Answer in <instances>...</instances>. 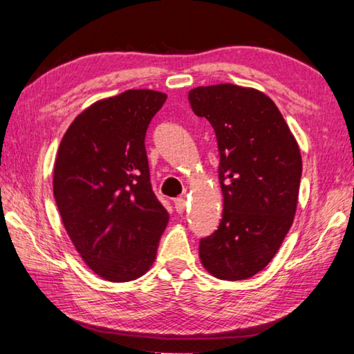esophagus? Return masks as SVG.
<instances>
[{
  "label": "esophagus",
  "mask_w": 354,
  "mask_h": 354,
  "mask_svg": "<svg viewBox=\"0 0 354 354\" xmlns=\"http://www.w3.org/2000/svg\"><path fill=\"white\" fill-rule=\"evenodd\" d=\"M185 205H187V203H185V198H176V200H175V209H176V212H178V214H183V212L185 211Z\"/></svg>",
  "instance_id": "esophagus-1"
}]
</instances>
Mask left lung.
<instances>
[{"label":"left lung","instance_id":"left-lung-1","mask_svg":"<svg viewBox=\"0 0 354 354\" xmlns=\"http://www.w3.org/2000/svg\"><path fill=\"white\" fill-rule=\"evenodd\" d=\"M189 103L215 131L223 194L220 226L201 239L200 261L218 279L251 278L278 253L293 223L301 179L298 143L277 104L256 88L195 87Z\"/></svg>","mask_w":354,"mask_h":354}]
</instances>
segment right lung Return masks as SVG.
<instances>
[{
    "mask_svg": "<svg viewBox=\"0 0 354 354\" xmlns=\"http://www.w3.org/2000/svg\"><path fill=\"white\" fill-rule=\"evenodd\" d=\"M167 95L139 88L77 115L57 149L53 192L87 267L111 283L151 268L170 215L149 183L145 134Z\"/></svg>",
    "mask_w": 354,
    "mask_h": 354,
    "instance_id": "add662e5",
    "label": "right lung"
}]
</instances>
